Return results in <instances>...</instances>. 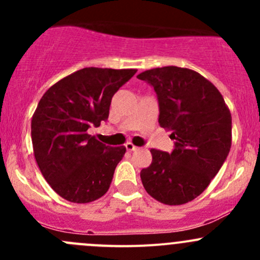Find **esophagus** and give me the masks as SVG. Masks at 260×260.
<instances>
[{"mask_svg": "<svg viewBox=\"0 0 260 260\" xmlns=\"http://www.w3.org/2000/svg\"><path fill=\"white\" fill-rule=\"evenodd\" d=\"M125 148H127V151H136V149H137V147L133 145V143L128 142V143H125Z\"/></svg>", "mask_w": 260, "mask_h": 260, "instance_id": "obj_1", "label": "esophagus"}]
</instances>
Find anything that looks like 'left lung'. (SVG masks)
I'll use <instances>...</instances> for the list:
<instances>
[{"label": "left lung", "instance_id": "obj_1", "mask_svg": "<svg viewBox=\"0 0 260 260\" xmlns=\"http://www.w3.org/2000/svg\"><path fill=\"white\" fill-rule=\"evenodd\" d=\"M153 86L158 123L171 131V153L151 149L141 171L147 192L166 205L198 198L221 169L232 147V114L216 86L191 69L164 67L137 75Z\"/></svg>", "mask_w": 260, "mask_h": 260}]
</instances>
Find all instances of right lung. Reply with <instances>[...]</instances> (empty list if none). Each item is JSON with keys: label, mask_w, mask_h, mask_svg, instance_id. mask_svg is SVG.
<instances>
[{"label": "right lung", "mask_w": 260, "mask_h": 260, "mask_svg": "<svg viewBox=\"0 0 260 260\" xmlns=\"http://www.w3.org/2000/svg\"><path fill=\"white\" fill-rule=\"evenodd\" d=\"M136 69L84 68L50 86L31 120L34 154L44 179L65 200L86 204L108 191L125 147L88 133L108 119L112 98Z\"/></svg>", "instance_id": "1"}]
</instances>
